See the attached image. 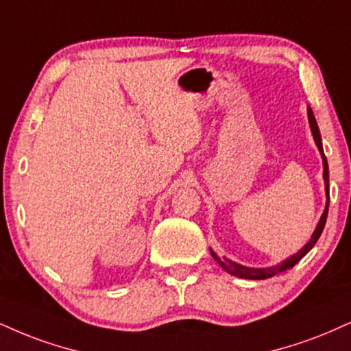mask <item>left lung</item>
<instances>
[{
	"instance_id": "obj_1",
	"label": "left lung",
	"mask_w": 351,
	"mask_h": 351,
	"mask_svg": "<svg viewBox=\"0 0 351 351\" xmlns=\"http://www.w3.org/2000/svg\"><path fill=\"white\" fill-rule=\"evenodd\" d=\"M307 119H309L311 132H312V135H314V142H315V145H317V149L320 152V157H322V163H324V183H325V196H327V201H325V209H324V213H322V217H320V221L317 223V227H315V230H314V234H312V237L309 239V242L304 245V247L298 253L291 255L289 258H286L285 261H281V263L274 265V267H268V268L243 267V265L235 263V261L229 260V258H227V256H219L216 252L210 250V255H213V258L216 260L217 263L221 265V267L226 269L227 273L232 274V276L243 278V280H267V278H271V276H274V274L286 271V269L293 268L294 265H296L298 261L302 258V256H306L307 253L311 252V248L314 247L315 243H317L320 234H322V230H324V227H325V221H327L328 202H330V197H328V163H327V158H325V154H324V149H322V137H320L317 121H315L314 112H312L311 106L307 108Z\"/></svg>"
}]
</instances>
